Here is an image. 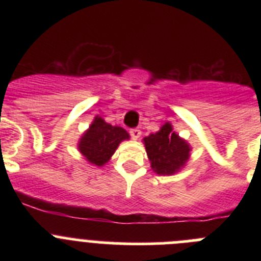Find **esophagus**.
<instances>
[{"label": "esophagus", "instance_id": "obj_1", "mask_svg": "<svg viewBox=\"0 0 261 261\" xmlns=\"http://www.w3.org/2000/svg\"><path fill=\"white\" fill-rule=\"evenodd\" d=\"M129 135H130V137H132L133 140H138V138L141 137V130L138 128H133L129 130Z\"/></svg>", "mask_w": 261, "mask_h": 261}]
</instances>
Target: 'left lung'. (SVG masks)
I'll list each match as a JSON object with an SVG mask.
<instances>
[{"mask_svg":"<svg viewBox=\"0 0 261 261\" xmlns=\"http://www.w3.org/2000/svg\"><path fill=\"white\" fill-rule=\"evenodd\" d=\"M151 168L158 175H172L184 167L190 159L191 146L166 123L156 133L144 138Z\"/></svg>","mask_w":261,"mask_h":261,"instance_id":"left-lung-1","label":"left lung"}]
</instances>
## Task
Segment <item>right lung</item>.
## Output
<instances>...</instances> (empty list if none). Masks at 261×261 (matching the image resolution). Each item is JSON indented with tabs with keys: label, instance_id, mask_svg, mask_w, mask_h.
I'll use <instances>...</instances> for the list:
<instances>
[{
	"label": "right lung",
	"instance_id": "right-lung-1",
	"mask_svg": "<svg viewBox=\"0 0 261 261\" xmlns=\"http://www.w3.org/2000/svg\"><path fill=\"white\" fill-rule=\"evenodd\" d=\"M124 140H129V133L125 129L111 125L100 116H96L80 138L78 150L91 165L100 167L110 161L120 142Z\"/></svg>",
	"mask_w": 261,
	"mask_h": 261
}]
</instances>
